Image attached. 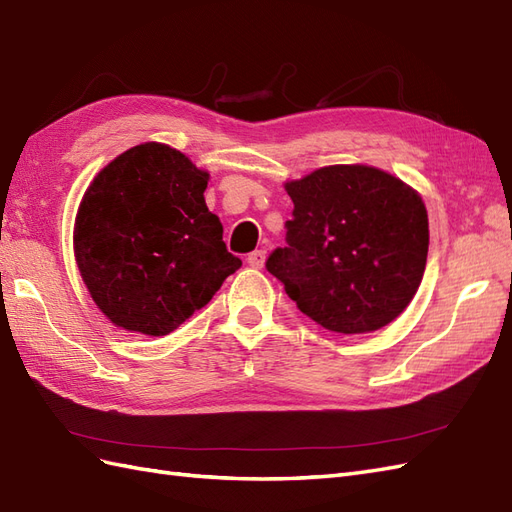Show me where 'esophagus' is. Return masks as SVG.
Listing matches in <instances>:
<instances>
[{"instance_id": "obj_1", "label": "esophagus", "mask_w": 512, "mask_h": 512, "mask_svg": "<svg viewBox=\"0 0 512 512\" xmlns=\"http://www.w3.org/2000/svg\"><path fill=\"white\" fill-rule=\"evenodd\" d=\"M265 258H267V250H256L247 256V262H250V267H254V269H262V265H265Z\"/></svg>"}]
</instances>
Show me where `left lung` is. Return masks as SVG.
Instances as JSON below:
<instances>
[{
  "label": "left lung",
  "mask_w": 512,
  "mask_h": 512,
  "mask_svg": "<svg viewBox=\"0 0 512 512\" xmlns=\"http://www.w3.org/2000/svg\"><path fill=\"white\" fill-rule=\"evenodd\" d=\"M293 217L267 271L314 323L368 334L416 295L428 254V217L416 191L370 165H329L286 183Z\"/></svg>",
  "instance_id": "8db88e82"
}]
</instances>
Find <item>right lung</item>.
<instances>
[{
    "label": "right lung",
    "mask_w": 512,
    "mask_h": 512,
    "mask_svg": "<svg viewBox=\"0 0 512 512\" xmlns=\"http://www.w3.org/2000/svg\"><path fill=\"white\" fill-rule=\"evenodd\" d=\"M206 183L209 174L176 148L148 142L105 165L88 187L75 258L114 325L168 336L241 267L204 202Z\"/></svg>",
    "instance_id": "add662e5"
}]
</instances>
